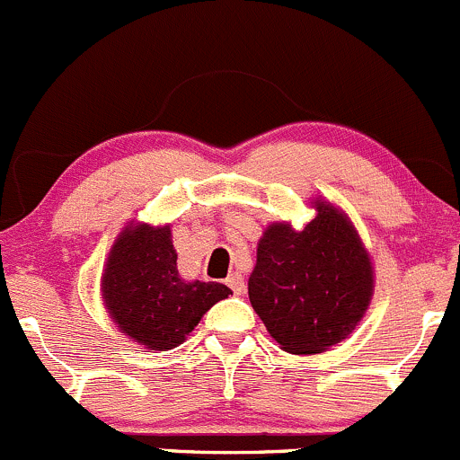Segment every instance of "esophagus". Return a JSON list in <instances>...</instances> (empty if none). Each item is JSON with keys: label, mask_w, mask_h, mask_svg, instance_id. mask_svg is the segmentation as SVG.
Returning <instances> with one entry per match:
<instances>
[{"label": "esophagus", "mask_w": 460, "mask_h": 460, "mask_svg": "<svg viewBox=\"0 0 460 460\" xmlns=\"http://www.w3.org/2000/svg\"><path fill=\"white\" fill-rule=\"evenodd\" d=\"M226 284L230 286L232 293H234V295H241L245 290V281H243V277L239 275V272H230L228 279H226Z\"/></svg>", "instance_id": "34e87169"}]
</instances>
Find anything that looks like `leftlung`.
I'll return each mask as SVG.
<instances>
[{"instance_id":"obj_1","label":"left lung","mask_w":460,"mask_h":460,"mask_svg":"<svg viewBox=\"0 0 460 460\" xmlns=\"http://www.w3.org/2000/svg\"><path fill=\"white\" fill-rule=\"evenodd\" d=\"M315 217L302 230L272 221L257 243L248 279L254 313L284 351L313 356L347 340L376 290V270L344 210L311 199Z\"/></svg>"}]
</instances>
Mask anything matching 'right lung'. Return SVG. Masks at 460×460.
Wrapping results in <instances>:
<instances>
[{"instance_id": "add662e5", "label": "right lung", "mask_w": 460, "mask_h": 460, "mask_svg": "<svg viewBox=\"0 0 460 460\" xmlns=\"http://www.w3.org/2000/svg\"><path fill=\"white\" fill-rule=\"evenodd\" d=\"M172 228L129 221L113 241L100 277L107 315L122 335L149 351L185 342L201 317L232 295L226 284L183 279Z\"/></svg>"}]
</instances>
